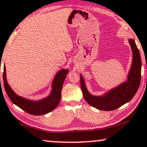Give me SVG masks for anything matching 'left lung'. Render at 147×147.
Returning a JSON list of instances; mask_svg holds the SVG:
<instances>
[{
  "instance_id": "8db88e82",
  "label": "left lung",
  "mask_w": 147,
  "mask_h": 147,
  "mask_svg": "<svg viewBox=\"0 0 147 147\" xmlns=\"http://www.w3.org/2000/svg\"><path fill=\"white\" fill-rule=\"evenodd\" d=\"M133 53V63L127 80L111 88L102 95L90 94L86 88L85 80L80 74V86L84 98L90 105L99 110L113 111L129 102L139 87L141 77V59L139 51L133 38L129 39Z\"/></svg>"
}]
</instances>
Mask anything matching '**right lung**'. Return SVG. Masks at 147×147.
<instances>
[{
    "label": "right lung",
    "mask_w": 147,
    "mask_h": 147,
    "mask_svg": "<svg viewBox=\"0 0 147 147\" xmlns=\"http://www.w3.org/2000/svg\"><path fill=\"white\" fill-rule=\"evenodd\" d=\"M69 69H63L58 72L51 84V91L49 96L40 100H34L19 96L14 92L8 83L6 76V67L4 66L3 82L6 92L14 105L25 112L33 115H43L51 112L59 104L61 90Z\"/></svg>",
    "instance_id": "1"
}]
</instances>
